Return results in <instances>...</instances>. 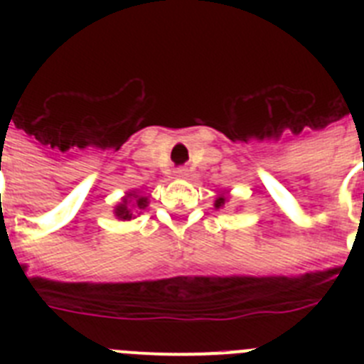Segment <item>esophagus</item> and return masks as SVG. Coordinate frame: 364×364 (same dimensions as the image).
Wrapping results in <instances>:
<instances>
[{"label":"esophagus","mask_w":364,"mask_h":364,"mask_svg":"<svg viewBox=\"0 0 364 364\" xmlns=\"http://www.w3.org/2000/svg\"><path fill=\"white\" fill-rule=\"evenodd\" d=\"M175 176H186V169H182V167H180V169H176Z\"/></svg>","instance_id":"esophagus-1"}]
</instances>
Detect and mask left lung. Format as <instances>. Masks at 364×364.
Listing matches in <instances>:
<instances>
[{
  "label": "left lung",
  "mask_w": 364,
  "mask_h": 364,
  "mask_svg": "<svg viewBox=\"0 0 364 364\" xmlns=\"http://www.w3.org/2000/svg\"><path fill=\"white\" fill-rule=\"evenodd\" d=\"M230 200V197H224V195H220V197H217V200H215V208H224V204Z\"/></svg>",
  "instance_id": "8db88e82"
}]
</instances>
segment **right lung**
<instances>
[{
	"mask_svg": "<svg viewBox=\"0 0 364 364\" xmlns=\"http://www.w3.org/2000/svg\"><path fill=\"white\" fill-rule=\"evenodd\" d=\"M147 205H149V198L140 195L138 191H129L122 198L120 204L114 205V217L118 220H131V218H136V215L142 213V210H146Z\"/></svg>",
	"mask_w": 364,
	"mask_h": 364,
	"instance_id": "obj_1",
	"label": "right lung"
}]
</instances>
